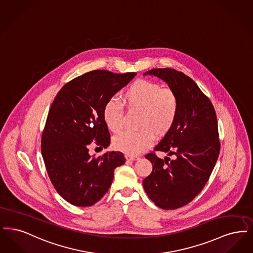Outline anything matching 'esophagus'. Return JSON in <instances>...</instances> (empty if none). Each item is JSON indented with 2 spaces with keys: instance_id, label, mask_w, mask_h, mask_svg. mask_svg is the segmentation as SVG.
Masks as SVG:
<instances>
[{
  "instance_id": "1",
  "label": "esophagus",
  "mask_w": 253,
  "mask_h": 253,
  "mask_svg": "<svg viewBox=\"0 0 253 253\" xmlns=\"http://www.w3.org/2000/svg\"><path fill=\"white\" fill-rule=\"evenodd\" d=\"M126 159L127 160V161H137L138 159H139V157L138 156H135V155L131 154H126Z\"/></svg>"
}]
</instances>
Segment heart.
I'll return each instance as SVG.
<instances>
[{
    "label": "heart",
    "instance_id": "1",
    "mask_svg": "<svg viewBox=\"0 0 253 253\" xmlns=\"http://www.w3.org/2000/svg\"><path fill=\"white\" fill-rule=\"evenodd\" d=\"M123 104L129 111H140L138 131H123L113 139L114 146L127 154H139L158 138L164 137L175 125L178 112V98L171 88L152 81L140 79L126 89ZM103 119L110 131L123 128L124 109L120 103L110 101L103 110Z\"/></svg>",
    "mask_w": 253,
    "mask_h": 253
}]
</instances>
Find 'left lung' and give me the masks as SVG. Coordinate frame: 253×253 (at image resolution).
<instances>
[{
	"instance_id": "obj_1",
	"label": "left lung",
	"mask_w": 253,
	"mask_h": 253,
	"mask_svg": "<svg viewBox=\"0 0 253 253\" xmlns=\"http://www.w3.org/2000/svg\"><path fill=\"white\" fill-rule=\"evenodd\" d=\"M143 75L162 78L176 92L178 112L172 129L155 151L174 159L159 158L154 151L145 155L153 170L143 179L148 198L165 210H175L190 203L209 180L220 152L215 110L196 82L175 69H152Z\"/></svg>"
}]
</instances>
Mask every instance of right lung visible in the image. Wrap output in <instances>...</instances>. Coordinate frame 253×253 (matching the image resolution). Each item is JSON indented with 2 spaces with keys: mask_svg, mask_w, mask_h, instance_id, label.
Wrapping results in <instances>:
<instances>
[{
  "mask_svg": "<svg viewBox=\"0 0 253 253\" xmlns=\"http://www.w3.org/2000/svg\"><path fill=\"white\" fill-rule=\"evenodd\" d=\"M136 75L90 71L66 83L53 101L42 136V154L56 192L75 206H91L103 198L114 169L126 163L120 151L90 157L88 146L91 142L102 149L110 145L103 110Z\"/></svg>",
  "mask_w": 253,
  "mask_h": 253,
  "instance_id": "add662e5",
  "label": "right lung"
}]
</instances>
